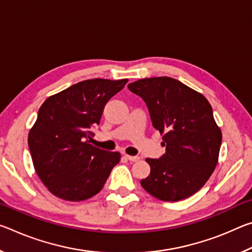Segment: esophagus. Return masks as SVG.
<instances>
[{"instance_id": "esophagus-1", "label": "esophagus", "mask_w": 252, "mask_h": 252, "mask_svg": "<svg viewBox=\"0 0 252 252\" xmlns=\"http://www.w3.org/2000/svg\"><path fill=\"white\" fill-rule=\"evenodd\" d=\"M125 157H126V159H127L129 161H132V162H136V161L140 160V158L138 156H127V155H126Z\"/></svg>"}]
</instances>
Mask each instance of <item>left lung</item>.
I'll list each match as a JSON object with an SVG mask.
<instances>
[{
    "mask_svg": "<svg viewBox=\"0 0 252 252\" xmlns=\"http://www.w3.org/2000/svg\"><path fill=\"white\" fill-rule=\"evenodd\" d=\"M146 102L152 126L163 133L165 153L147 158L150 174L140 183L163 201H179L199 191L218 162L222 141L209 101L199 92L168 76L148 78L127 85Z\"/></svg>",
    "mask_w": 252,
    "mask_h": 252,
    "instance_id": "left-lung-1",
    "label": "left lung"
}]
</instances>
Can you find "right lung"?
Masks as SVG:
<instances>
[{"mask_svg":"<svg viewBox=\"0 0 252 252\" xmlns=\"http://www.w3.org/2000/svg\"><path fill=\"white\" fill-rule=\"evenodd\" d=\"M127 79L85 80L48 97L30 130L33 165L51 193L82 201L103 188L120 153L93 147V127L104 105L125 88Z\"/></svg>","mask_w":252,"mask_h":252,"instance_id":"obj_1","label":"right lung"}]
</instances>
